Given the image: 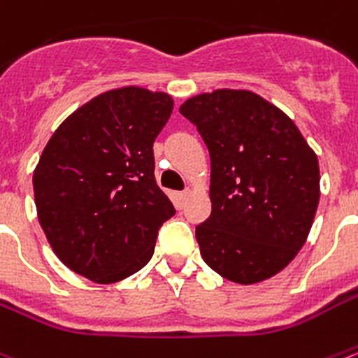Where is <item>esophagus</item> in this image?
I'll return each mask as SVG.
<instances>
[{
  "mask_svg": "<svg viewBox=\"0 0 358 358\" xmlns=\"http://www.w3.org/2000/svg\"><path fill=\"white\" fill-rule=\"evenodd\" d=\"M189 196H191V189H185V191H180V193L176 194V198H178V203H180V206H182V203H184Z\"/></svg>",
  "mask_w": 358,
  "mask_h": 358,
  "instance_id": "1",
  "label": "esophagus"
}]
</instances>
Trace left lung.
Returning a JSON list of instances; mask_svg holds the SVG:
<instances>
[{"label":"left lung","instance_id":"left-lung-1","mask_svg":"<svg viewBox=\"0 0 358 358\" xmlns=\"http://www.w3.org/2000/svg\"><path fill=\"white\" fill-rule=\"evenodd\" d=\"M211 156V216L196 227L203 262L236 284L280 273L308 240L320 198L317 155L295 122L245 89L182 103Z\"/></svg>","mask_w":358,"mask_h":358}]
</instances>
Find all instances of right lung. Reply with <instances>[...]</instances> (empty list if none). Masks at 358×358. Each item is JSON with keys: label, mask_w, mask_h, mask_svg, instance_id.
Listing matches in <instances>:
<instances>
[{"label": "right lung", "mask_w": 358, "mask_h": 358, "mask_svg": "<svg viewBox=\"0 0 358 358\" xmlns=\"http://www.w3.org/2000/svg\"><path fill=\"white\" fill-rule=\"evenodd\" d=\"M173 105L167 92L110 89L78 107L47 142L32 176L36 211L71 271L114 284L151 260L160 225L174 215L152 155Z\"/></svg>", "instance_id": "obj_1"}]
</instances>
